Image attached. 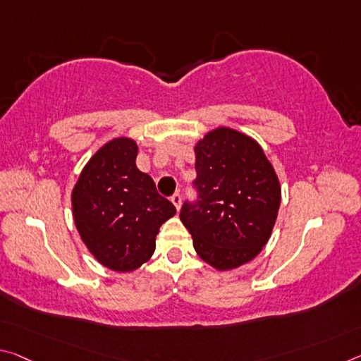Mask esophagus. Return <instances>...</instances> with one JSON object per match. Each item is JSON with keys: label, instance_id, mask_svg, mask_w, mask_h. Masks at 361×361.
Here are the masks:
<instances>
[{"label": "esophagus", "instance_id": "34e87169", "mask_svg": "<svg viewBox=\"0 0 361 361\" xmlns=\"http://www.w3.org/2000/svg\"><path fill=\"white\" fill-rule=\"evenodd\" d=\"M170 199H171V202H173V205L176 207V210H178L180 205H181V194L180 192H175Z\"/></svg>", "mask_w": 361, "mask_h": 361}]
</instances>
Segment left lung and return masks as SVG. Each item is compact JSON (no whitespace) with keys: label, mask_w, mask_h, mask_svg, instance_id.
Returning a JSON list of instances; mask_svg holds the SVG:
<instances>
[{"label":"left lung","mask_w":361,"mask_h":361,"mask_svg":"<svg viewBox=\"0 0 361 361\" xmlns=\"http://www.w3.org/2000/svg\"><path fill=\"white\" fill-rule=\"evenodd\" d=\"M196 201H185L183 225L202 260L231 270L259 255L276 221L281 188L259 142L236 130L210 131L194 147Z\"/></svg>","instance_id":"8db88e82"}]
</instances>
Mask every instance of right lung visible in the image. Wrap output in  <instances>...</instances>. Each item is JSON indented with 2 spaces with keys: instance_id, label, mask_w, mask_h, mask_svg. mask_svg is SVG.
<instances>
[{
  "instance_id": "add662e5",
  "label": "right lung",
  "mask_w": 361,
  "mask_h": 361,
  "mask_svg": "<svg viewBox=\"0 0 361 361\" xmlns=\"http://www.w3.org/2000/svg\"><path fill=\"white\" fill-rule=\"evenodd\" d=\"M136 156L133 140L109 141L85 165L72 191L73 220L85 245L116 271L136 270L149 260L159 228L176 212L136 167Z\"/></svg>"
}]
</instances>
